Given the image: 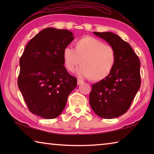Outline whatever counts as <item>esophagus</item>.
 Instances as JSON below:
<instances>
[{
  "instance_id": "34e87169",
  "label": "esophagus",
  "mask_w": 154,
  "mask_h": 154,
  "mask_svg": "<svg viewBox=\"0 0 154 154\" xmlns=\"http://www.w3.org/2000/svg\"><path fill=\"white\" fill-rule=\"evenodd\" d=\"M83 83V82L82 80L79 79H77V85H80V84H82V83Z\"/></svg>"
}]
</instances>
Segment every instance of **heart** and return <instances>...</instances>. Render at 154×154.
I'll return each instance as SVG.
<instances>
[{"instance_id":"1","label":"heart","mask_w":154,"mask_h":154,"mask_svg":"<svg viewBox=\"0 0 154 154\" xmlns=\"http://www.w3.org/2000/svg\"><path fill=\"white\" fill-rule=\"evenodd\" d=\"M64 65L68 71L72 72L81 64L77 71L81 77L100 82L108 77L116 62L113 47L90 36H85L75 43V49L64 48L62 53Z\"/></svg>"}]
</instances>
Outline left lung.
Listing matches in <instances>:
<instances>
[{"label":"left lung","instance_id":"left-lung-1","mask_svg":"<svg viewBox=\"0 0 154 154\" xmlns=\"http://www.w3.org/2000/svg\"><path fill=\"white\" fill-rule=\"evenodd\" d=\"M105 40L116 51L113 71L105 79L92 85L90 105L94 112L105 119L124 114L140 86V60L128 43L111 32H94Z\"/></svg>","mask_w":154,"mask_h":154}]
</instances>
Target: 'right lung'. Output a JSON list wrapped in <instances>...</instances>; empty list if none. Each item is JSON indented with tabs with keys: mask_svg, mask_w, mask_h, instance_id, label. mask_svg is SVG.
<instances>
[{
	"mask_svg": "<svg viewBox=\"0 0 154 154\" xmlns=\"http://www.w3.org/2000/svg\"><path fill=\"white\" fill-rule=\"evenodd\" d=\"M74 39L65 29L47 28L26 46L20 60L17 84L30 112L54 119L63 111L77 79L67 72L62 53Z\"/></svg>",
	"mask_w": 154,
	"mask_h": 154,
	"instance_id": "add662e5",
	"label": "right lung"
}]
</instances>
